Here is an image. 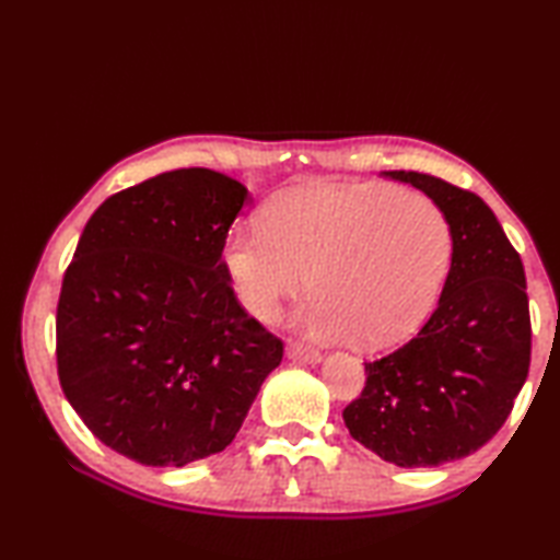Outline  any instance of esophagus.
<instances>
[{
  "instance_id": "esophagus-1",
  "label": "esophagus",
  "mask_w": 560,
  "mask_h": 560,
  "mask_svg": "<svg viewBox=\"0 0 560 560\" xmlns=\"http://www.w3.org/2000/svg\"><path fill=\"white\" fill-rule=\"evenodd\" d=\"M289 358L301 360V363H320L324 355H320L316 348L301 343V340H293V343H289Z\"/></svg>"
}]
</instances>
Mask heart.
Wrapping results in <instances>:
<instances>
[{
    "label": "heart",
    "mask_w": 560,
    "mask_h": 560,
    "mask_svg": "<svg viewBox=\"0 0 560 560\" xmlns=\"http://www.w3.org/2000/svg\"><path fill=\"white\" fill-rule=\"evenodd\" d=\"M447 217L428 195L385 185L311 183L264 207L261 230H236L224 267L242 306L269 320L308 287L301 326L385 348L428 316L450 261Z\"/></svg>",
    "instance_id": "b5f03b06"
}]
</instances>
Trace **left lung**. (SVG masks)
Instances as JSON below:
<instances>
[{
	"label": "left lung",
	"instance_id": "obj_1",
	"mask_svg": "<svg viewBox=\"0 0 560 560\" xmlns=\"http://www.w3.org/2000/svg\"><path fill=\"white\" fill-rule=\"evenodd\" d=\"M447 217L452 264L438 308L412 340L365 363V387L343 410L350 438L397 467L469 457L506 422L530 363L526 273L479 195L390 170Z\"/></svg>",
	"mask_w": 560,
	"mask_h": 560
}]
</instances>
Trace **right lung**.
I'll list each match as a JSON object with an SVG mask.
<instances>
[{"label": "right lung", "mask_w": 560, "mask_h": 560, "mask_svg": "<svg viewBox=\"0 0 560 560\" xmlns=\"http://www.w3.org/2000/svg\"><path fill=\"white\" fill-rule=\"evenodd\" d=\"M249 192L183 167L91 214L56 306V368L83 424L145 467L230 444L281 363V338L236 299L222 252Z\"/></svg>", "instance_id": "right-lung-1"}]
</instances>
